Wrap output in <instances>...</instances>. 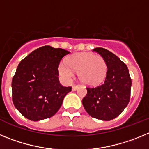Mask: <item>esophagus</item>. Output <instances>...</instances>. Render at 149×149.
<instances>
[{
	"label": "esophagus",
	"instance_id": "obj_1",
	"mask_svg": "<svg viewBox=\"0 0 149 149\" xmlns=\"http://www.w3.org/2000/svg\"><path fill=\"white\" fill-rule=\"evenodd\" d=\"M79 86H77V85H74L73 86H72V91H76L77 89H78Z\"/></svg>",
	"mask_w": 149,
	"mask_h": 149
}]
</instances>
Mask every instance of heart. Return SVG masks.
Here are the masks:
<instances>
[{
  "label": "heart",
  "instance_id": "heart-1",
  "mask_svg": "<svg viewBox=\"0 0 149 149\" xmlns=\"http://www.w3.org/2000/svg\"><path fill=\"white\" fill-rule=\"evenodd\" d=\"M67 64L59 65V73L65 80L73 77V71L78 72L80 81L87 86H97L104 81L107 73V65L99 55L76 53L66 60Z\"/></svg>",
  "mask_w": 149,
  "mask_h": 149
}]
</instances>
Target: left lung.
<instances>
[{"mask_svg": "<svg viewBox=\"0 0 149 149\" xmlns=\"http://www.w3.org/2000/svg\"><path fill=\"white\" fill-rule=\"evenodd\" d=\"M93 50L104 59L107 73L101 85L86 88L87 94L83 98L82 104L92 117L110 121L118 116L128 104L131 79L127 65L116 55L103 48Z\"/></svg>", "mask_w": 149, "mask_h": 149, "instance_id": "obj_1", "label": "left lung"}]
</instances>
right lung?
<instances>
[{"label": "right lung", "mask_w": 149, "mask_h": 149, "mask_svg": "<svg viewBox=\"0 0 149 149\" xmlns=\"http://www.w3.org/2000/svg\"><path fill=\"white\" fill-rule=\"evenodd\" d=\"M69 53L62 48L42 46L18 64L12 81L13 101L25 118L42 120L53 116L60 108L72 87L60 84L57 68L62 58Z\"/></svg>", "instance_id": "1"}]
</instances>
